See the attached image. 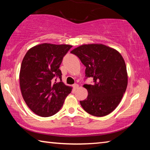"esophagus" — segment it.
Masks as SVG:
<instances>
[{
	"mask_svg": "<svg viewBox=\"0 0 150 150\" xmlns=\"http://www.w3.org/2000/svg\"><path fill=\"white\" fill-rule=\"evenodd\" d=\"M73 88H74V89L75 90V89H77V88H78L79 85L77 84H76V83H75V84L73 85Z\"/></svg>",
	"mask_w": 150,
	"mask_h": 150,
	"instance_id": "34e87169",
	"label": "esophagus"
}]
</instances>
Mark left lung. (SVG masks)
Listing matches in <instances>:
<instances>
[{
    "mask_svg": "<svg viewBox=\"0 0 150 150\" xmlns=\"http://www.w3.org/2000/svg\"><path fill=\"white\" fill-rule=\"evenodd\" d=\"M71 53L85 66V79L92 78V85L85 84L88 96L80 101L90 115L101 117L117 107L125 93L128 75L123 57L117 51L103 44L83 45Z\"/></svg>",
    "mask_w": 150,
    "mask_h": 150,
    "instance_id": "left-lung-1",
    "label": "left lung"
}]
</instances>
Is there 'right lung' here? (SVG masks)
<instances>
[{"label":"right lung","instance_id":"obj_1","mask_svg":"<svg viewBox=\"0 0 150 150\" xmlns=\"http://www.w3.org/2000/svg\"><path fill=\"white\" fill-rule=\"evenodd\" d=\"M71 47L42 44L32 47L25 55L20 72V89L26 105L37 115H54L71 91V87L62 82L59 69L63 57Z\"/></svg>","mask_w":150,"mask_h":150}]
</instances>
